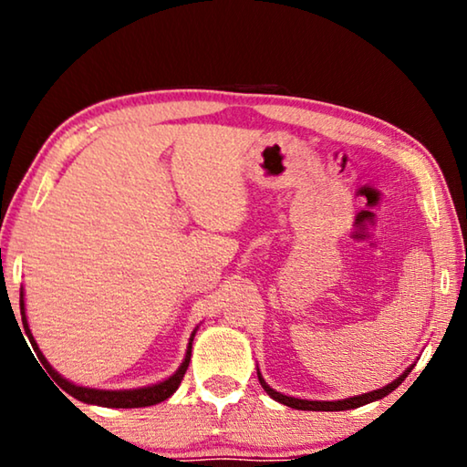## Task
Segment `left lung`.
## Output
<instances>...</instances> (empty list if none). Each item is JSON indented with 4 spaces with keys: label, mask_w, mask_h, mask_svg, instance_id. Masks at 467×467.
<instances>
[{
    "label": "left lung",
    "mask_w": 467,
    "mask_h": 467,
    "mask_svg": "<svg viewBox=\"0 0 467 467\" xmlns=\"http://www.w3.org/2000/svg\"><path fill=\"white\" fill-rule=\"evenodd\" d=\"M412 368H414V367H410L404 375H400L398 379H395L393 383L385 385L383 389L368 391V393H362V395H354V398H346V400H337V401H311V400L290 398V395H284V393H280V391L272 389V387L264 381V377H262V373H259V370H257V377H259V383H262L265 393L270 395L272 400L280 401V404H284V406L295 408V410H311V412H339V410L360 408V406H365V404H370V401L385 398V395H389V393L395 389V387L401 385V381H404V379L410 375V370H412Z\"/></svg>",
    "instance_id": "left-lung-1"
}]
</instances>
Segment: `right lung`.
Returning <instances> with one entry per match:
<instances>
[{
    "label": "right lung",
    "instance_id": "obj_1",
    "mask_svg": "<svg viewBox=\"0 0 467 467\" xmlns=\"http://www.w3.org/2000/svg\"><path fill=\"white\" fill-rule=\"evenodd\" d=\"M20 313H22V326H25L26 336L30 339V344H33V350L36 352L38 360L43 362L45 368L49 370L51 377L55 381L59 383V387L66 393L72 395V398L84 401V404H94V406H102V408H146V406H154V404H161L167 398H171L172 393L179 389L181 381H183L185 377V370L189 367V360H192V342H193V336H195V329L192 337H189V346H187V352H185V360L181 362V367L172 373L167 381H161L156 385H150V387H140V389H92V387H80V385H74L69 383L67 379H63L57 370H55L47 358L43 357V352L38 350V346L35 342L33 334H30V327H28V321H26V313H25V295L20 292Z\"/></svg>",
    "mask_w": 467,
    "mask_h": 467
}]
</instances>
